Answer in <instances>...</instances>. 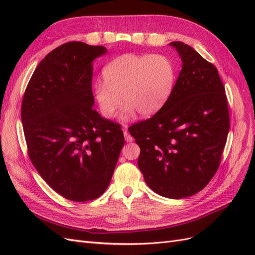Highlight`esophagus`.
<instances>
[{"instance_id":"esophagus-1","label":"esophagus","mask_w":255,"mask_h":255,"mask_svg":"<svg viewBox=\"0 0 255 255\" xmlns=\"http://www.w3.org/2000/svg\"><path fill=\"white\" fill-rule=\"evenodd\" d=\"M123 134H125V138H126V140L128 141V142H130V141H133V139L134 138L132 137V135H130L128 132V129H127V127L125 128V129H123Z\"/></svg>"}]
</instances>
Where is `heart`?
Wrapping results in <instances>:
<instances>
[{
  "label": "heart",
  "mask_w": 255,
  "mask_h": 255,
  "mask_svg": "<svg viewBox=\"0 0 255 255\" xmlns=\"http://www.w3.org/2000/svg\"><path fill=\"white\" fill-rule=\"evenodd\" d=\"M102 74L104 83H95L94 96L106 118L114 117L121 97L127 104L122 117L134 111L142 117L155 114L170 96L174 82L172 61L163 54H123L107 64Z\"/></svg>",
  "instance_id": "1"
}]
</instances>
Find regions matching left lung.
<instances>
[{"mask_svg":"<svg viewBox=\"0 0 255 255\" xmlns=\"http://www.w3.org/2000/svg\"><path fill=\"white\" fill-rule=\"evenodd\" d=\"M171 94L153 117L128 128L140 146L138 167L156 194L187 198L202 190L220 165L230 128L225 86L216 67L181 41Z\"/></svg>","mask_w":255,"mask_h":255,"instance_id":"left-lung-1","label":"left lung"}]
</instances>
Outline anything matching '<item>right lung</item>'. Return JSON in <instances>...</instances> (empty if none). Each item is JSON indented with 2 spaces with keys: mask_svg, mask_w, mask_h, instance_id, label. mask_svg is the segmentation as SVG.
Instances as JSON below:
<instances>
[{
  "mask_svg": "<svg viewBox=\"0 0 255 255\" xmlns=\"http://www.w3.org/2000/svg\"><path fill=\"white\" fill-rule=\"evenodd\" d=\"M102 45L70 41L37 66L23 96L21 119L28 156L49 186L86 202L109 187L125 136L94 110L92 61Z\"/></svg>",
  "mask_w": 255,
  "mask_h": 255,
  "instance_id": "1",
  "label": "right lung"
}]
</instances>
